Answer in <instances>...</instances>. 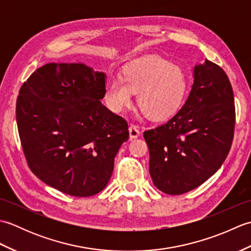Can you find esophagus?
<instances>
[{"label":"esophagus","instance_id":"esophagus-1","mask_svg":"<svg viewBox=\"0 0 251 251\" xmlns=\"http://www.w3.org/2000/svg\"><path fill=\"white\" fill-rule=\"evenodd\" d=\"M139 136H140L139 128H138V127L135 126V125H130L129 126V137H130V139H136V138H138Z\"/></svg>","mask_w":251,"mask_h":251}]
</instances>
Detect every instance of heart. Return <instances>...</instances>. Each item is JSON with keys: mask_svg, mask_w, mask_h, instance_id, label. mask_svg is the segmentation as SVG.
<instances>
[{"mask_svg": "<svg viewBox=\"0 0 251 251\" xmlns=\"http://www.w3.org/2000/svg\"><path fill=\"white\" fill-rule=\"evenodd\" d=\"M186 89L181 68L159 57H146L125 66L122 78H110L104 84V99L109 108L121 112L137 103L149 119L161 121L172 116L179 106Z\"/></svg>", "mask_w": 251, "mask_h": 251, "instance_id": "obj_1", "label": "heart"}]
</instances>
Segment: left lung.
Returning a JSON list of instances; mask_svg holds the SVG:
<instances>
[{
	"mask_svg": "<svg viewBox=\"0 0 251 251\" xmlns=\"http://www.w3.org/2000/svg\"><path fill=\"white\" fill-rule=\"evenodd\" d=\"M235 127L231 83L216 63L194 67V83L177 114L143 137L154 185L169 195L194 190L226 161Z\"/></svg>",
	"mask_w": 251,
	"mask_h": 251,
	"instance_id": "obj_1",
	"label": "left lung"
}]
</instances>
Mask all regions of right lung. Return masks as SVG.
<instances>
[{
    "instance_id": "1",
    "label": "right lung",
    "mask_w": 251,
    "mask_h": 251,
    "mask_svg": "<svg viewBox=\"0 0 251 251\" xmlns=\"http://www.w3.org/2000/svg\"><path fill=\"white\" fill-rule=\"evenodd\" d=\"M105 74L84 63H47L23 84L16 120L29 168L47 185L76 197L108 184L128 140L127 122L101 103Z\"/></svg>"
}]
</instances>
